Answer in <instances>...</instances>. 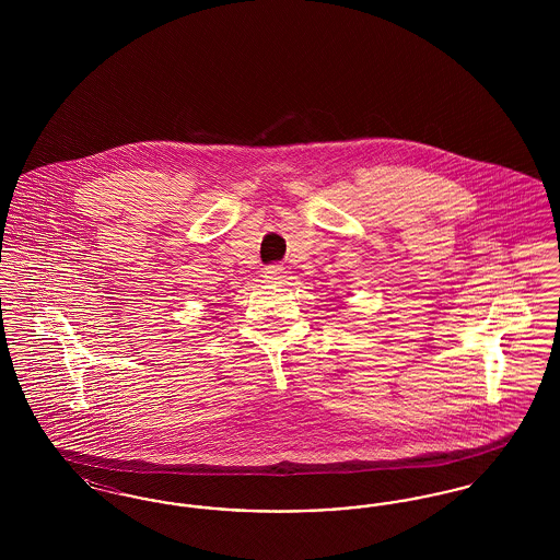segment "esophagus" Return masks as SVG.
<instances>
[{
    "instance_id": "obj_1",
    "label": "esophagus",
    "mask_w": 560,
    "mask_h": 560,
    "mask_svg": "<svg viewBox=\"0 0 560 560\" xmlns=\"http://www.w3.org/2000/svg\"><path fill=\"white\" fill-rule=\"evenodd\" d=\"M265 277H267L270 283H279L285 277V272H283V267L272 265V267L265 268Z\"/></svg>"
}]
</instances>
